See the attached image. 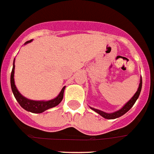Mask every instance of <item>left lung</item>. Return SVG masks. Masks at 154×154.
<instances>
[{"label":"left lung","instance_id":"8db88e82","mask_svg":"<svg viewBox=\"0 0 154 154\" xmlns=\"http://www.w3.org/2000/svg\"><path fill=\"white\" fill-rule=\"evenodd\" d=\"M142 83H143V82H142V78H141L140 79V86H139V88H138L136 93H135L133 97H132L129 100H128V102H127V103H126L125 104L124 106L120 109V110H118V111H115V112L106 113V112H103V111H100V110H97V109L93 108V107H90V108H91L92 110H93L94 111H96L97 114H99L100 115H101L103 118H106V119H115V118H119V117L125 115L126 112H128L130 109L132 108V107L134 105V103H136V101L137 100V99L139 98V97H140V92H141Z\"/></svg>","mask_w":154,"mask_h":154}]
</instances>
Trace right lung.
<instances>
[{
	"label": "right lung",
	"mask_w": 154,
	"mask_h": 154,
	"mask_svg": "<svg viewBox=\"0 0 154 154\" xmlns=\"http://www.w3.org/2000/svg\"><path fill=\"white\" fill-rule=\"evenodd\" d=\"M32 39L31 40H29V41L26 42L25 44L26 43H29L32 41ZM14 62H13V68L12 71H11V90L13 92V94H14V97L16 100L18 101V103L20 104L21 107L23 109H25L26 111H29V112L32 113H36V114H39V113H42L43 111H47L48 109L52 108L54 107H56L57 105H58L59 103H61V100L63 99V96H64V89H65V86L62 88L61 91L60 92L59 95L57 96L56 98L53 100H51L47 101H43V100H32L27 99L25 97L21 94L18 90H17L16 86L14 85Z\"/></svg>",
	"instance_id": "add662e5"
}]
</instances>
